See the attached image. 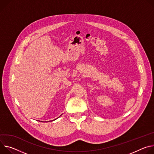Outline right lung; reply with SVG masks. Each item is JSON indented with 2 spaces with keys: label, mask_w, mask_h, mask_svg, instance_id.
I'll return each mask as SVG.
<instances>
[{
  "label": "right lung",
  "mask_w": 154,
  "mask_h": 154,
  "mask_svg": "<svg viewBox=\"0 0 154 154\" xmlns=\"http://www.w3.org/2000/svg\"><path fill=\"white\" fill-rule=\"evenodd\" d=\"M60 116H61V115H60ZM56 119H54V120H53L52 121H55V120H56Z\"/></svg>",
  "instance_id": "1"
}]
</instances>
